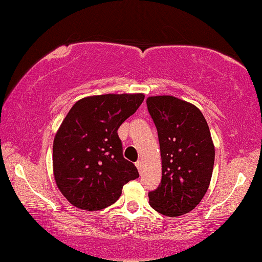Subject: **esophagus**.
<instances>
[{
    "label": "esophagus",
    "instance_id": "esophagus-1",
    "mask_svg": "<svg viewBox=\"0 0 262 262\" xmlns=\"http://www.w3.org/2000/svg\"><path fill=\"white\" fill-rule=\"evenodd\" d=\"M136 167H137V168H138V171L141 174V171H143V164H141L140 160L136 162Z\"/></svg>",
    "mask_w": 262,
    "mask_h": 262
}]
</instances>
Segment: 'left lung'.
I'll return each mask as SVG.
<instances>
[{
	"label": "left lung",
	"mask_w": 262,
	"mask_h": 262,
	"mask_svg": "<svg viewBox=\"0 0 262 262\" xmlns=\"http://www.w3.org/2000/svg\"><path fill=\"white\" fill-rule=\"evenodd\" d=\"M148 113L158 130L162 178L148 194L161 215L178 217L197 207L211 181L215 145L196 105L170 95L149 96Z\"/></svg>",
	"instance_id": "obj_1"
}]
</instances>
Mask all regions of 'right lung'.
Wrapping results in <instances>:
<instances>
[{"label": "right lung", "instance_id": "right-lung-1", "mask_svg": "<svg viewBox=\"0 0 262 262\" xmlns=\"http://www.w3.org/2000/svg\"><path fill=\"white\" fill-rule=\"evenodd\" d=\"M144 98L141 93L93 95L68 111L54 136L53 175L72 205L87 211L110 207L124 184L139 177L123 158L117 130Z\"/></svg>", "mask_w": 262, "mask_h": 262}]
</instances>
